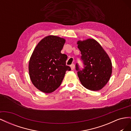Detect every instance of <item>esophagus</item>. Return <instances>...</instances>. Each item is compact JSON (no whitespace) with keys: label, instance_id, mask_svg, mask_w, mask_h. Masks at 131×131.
Segmentation results:
<instances>
[{"label":"esophagus","instance_id":"obj_1","mask_svg":"<svg viewBox=\"0 0 131 131\" xmlns=\"http://www.w3.org/2000/svg\"><path fill=\"white\" fill-rule=\"evenodd\" d=\"M70 68L72 70H74V68H75V65L74 64H72V65H70Z\"/></svg>","mask_w":131,"mask_h":131}]
</instances>
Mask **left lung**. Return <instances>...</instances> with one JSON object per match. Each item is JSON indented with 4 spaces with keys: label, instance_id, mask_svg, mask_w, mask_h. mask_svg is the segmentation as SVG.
I'll return each instance as SVG.
<instances>
[{
    "label": "left lung",
    "instance_id": "obj_1",
    "mask_svg": "<svg viewBox=\"0 0 131 131\" xmlns=\"http://www.w3.org/2000/svg\"><path fill=\"white\" fill-rule=\"evenodd\" d=\"M78 44L84 64L82 69L78 63L75 65L79 80L87 89L100 90L107 84L112 75V62L103 47L94 39L79 41Z\"/></svg>",
    "mask_w": 131,
    "mask_h": 131
}]
</instances>
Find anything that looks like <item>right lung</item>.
<instances>
[{"label":"right lung","mask_w":131,"mask_h":131,"mask_svg":"<svg viewBox=\"0 0 131 131\" xmlns=\"http://www.w3.org/2000/svg\"><path fill=\"white\" fill-rule=\"evenodd\" d=\"M65 40L50 35L38 43L29 63V73L33 85L42 92H53L61 85L66 71L67 56L61 53Z\"/></svg>","instance_id":"right-lung-1"}]
</instances>
